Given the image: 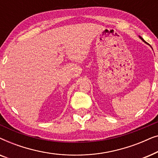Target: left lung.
I'll return each instance as SVG.
<instances>
[{
    "label": "left lung",
    "instance_id": "8db88e82",
    "mask_svg": "<svg viewBox=\"0 0 158 158\" xmlns=\"http://www.w3.org/2000/svg\"><path fill=\"white\" fill-rule=\"evenodd\" d=\"M139 38H140V39H141V40H142V41H143V42H145V41H144V40H143V39H142V37H141V36H139ZM145 43H146V42H145Z\"/></svg>",
    "mask_w": 158,
    "mask_h": 158
}]
</instances>
